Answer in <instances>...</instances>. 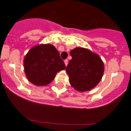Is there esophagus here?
Returning <instances> with one entry per match:
<instances>
[{
  "instance_id": "1",
  "label": "esophagus",
  "mask_w": 131,
  "mask_h": 131,
  "mask_svg": "<svg viewBox=\"0 0 131 131\" xmlns=\"http://www.w3.org/2000/svg\"><path fill=\"white\" fill-rule=\"evenodd\" d=\"M64 64H65V66L67 67V64H68V59H65V60L64 61Z\"/></svg>"
}]
</instances>
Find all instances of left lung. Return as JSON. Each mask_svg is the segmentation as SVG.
<instances>
[{"label":"left lung","instance_id":"obj_1","mask_svg":"<svg viewBox=\"0 0 131 131\" xmlns=\"http://www.w3.org/2000/svg\"><path fill=\"white\" fill-rule=\"evenodd\" d=\"M72 58L66 71L71 85L80 92L90 91L98 84L104 73V64L97 54L83 47L70 51Z\"/></svg>","mask_w":131,"mask_h":131}]
</instances>
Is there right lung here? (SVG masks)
<instances>
[{
    "label": "right lung",
    "mask_w": 131,
    "mask_h": 131,
    "mask_svg": "<svg viewBox=\"0 0 131 131\" xmlns=\"http://www.w3.org/2000/svg\"><path fill=\"white\" fill-rule=\"evenodd\" d=\"M24 69L29 82L38 86L50 84L64 63L53 45L40 44L30 49L24 58Z\"/></svg>",
    "instance_id": "right-lung-1"
}]
</instances>
